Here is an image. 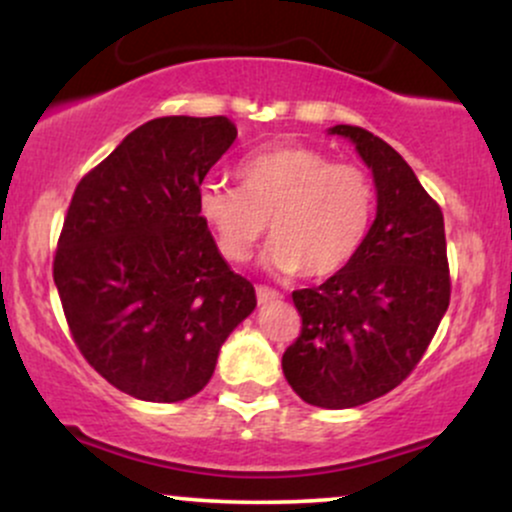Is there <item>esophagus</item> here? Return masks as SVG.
<instances>
[{"instance_id": "obj_1", "label": "esophagus", "mask_w": 512, "mask_h": 512, "mask_svg": "<svg viewBox=\"0 0 512 512\" xmlns=\"http://www.w3.org/2000/svg\"><path fill=\"white\" fill-rule=\"evenodd\" d=\"M257 303L260 305H267V303H274V301H279L281 298V293L276 291V289H269V286H257Z\"/></svg>"}]
</instances>
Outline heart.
Returning <instances> with one entry per match:
<instances>
[{
    "mask_svg": "<svg viewBox=\"0 0 512 512\" xmlns=\"http://www.w3.org/2000/svg\"><path fill=\"white\" fill-rule=\"evenodd\" d=\"M373 209L366 170L298 144L250 154L238 166V187L209 182L199 192V214L226 260H248L269 223V267L310 279L337 274L354 260Z\"/></svg>",
    "mask_w": 512,
    "mask_h": 512,
    "instance_id": "heart-1",
    "label": "heart"
}]
</instances>
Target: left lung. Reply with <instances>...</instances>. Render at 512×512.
Here are the masks:
<instances>
[{"mask_svg": "<svg viewBox=\"0 0 512 512\" xmlns=\"http://www.w3.org/2000/svg\"><path fill=\"white\" fill-rule=\"evenodd\" d=\"M330 132L373 170L378 214L354 260L293 291L301 334L281 368L303 402L349 409L395 390L426 354L450 305V267L443 211L409 163L363 127Z\"/></svg>", "mask_w": 512, "mask_h": 512, "instance_id": "left-lung-1", "label": "left lung"}]
</instances>
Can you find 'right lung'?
<instances>
[{"mask_svg":"<svg viewBox=\"0 0 512 512\" xmlns=\"http://www.w3.org/2000/svg\"><path fill=\"white\" fill-rule=\"evenodd\" d=\"M236 137L223 115L156 117L76 185L52 276L81 356L125 395H197L255 310L199 214L202 180Z\"/></svg>","mask_w":512,"mask_h":512,"instance_id":"1","label":"right lung"}]
</instances>
